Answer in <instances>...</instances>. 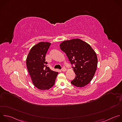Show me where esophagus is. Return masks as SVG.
<instances>
[{
  "label": "esophagus",
  "mask_w": 122,
  "mask_h": 122,
  "mask_svg": "<svg viewBox=\"0 0 122 122\" xmlns=\"http://www.w3.org/2000/svg\"><path fill=\"white\" fill-rule=\"evenodd\" d=\"M61 71H66V69L65 67H63L62 68V69H61Z\"/></svg>",
  "instance_id": "1"
}]
</instances>
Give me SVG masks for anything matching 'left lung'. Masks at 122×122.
Returning a JSON list of instances; mask_svg holds the SVG:
<instances>
[{"label": "left lung", "mask_w": 122, "mask_h": 122, "mask_svg": "<svg viewBox=\"0 0 122 122\" xmlns=\"http://www.w3.org/2000/svg\"><path fill=\"white\" fill-rule=\"evenodd\" d=\"M60 49L66 55L76 77L71 81L73 85L83 87L93 78L97 69L98 58L91 46L80 39L64 41L60 44Z\"/></svg>", "instance_id": "1"}]
</instances>
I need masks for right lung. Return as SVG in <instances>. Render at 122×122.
Returning <instances> with one entry per match:
<instances>
[{
  "label": "right lung",
  "mask_w": 122,
  "mask_h": 122,
  "mask_svg": "<svg viewBox=\"0 0 122 122\" xmlns=\"http://www.w3.org/2000/svg\"><path fill=\"white\" fill-rule=\"evenodd\" d=\"M51 44L40 42L34 45L26 58V66L32 82L40 90H47L52 87L58 74L46 65V55Z\"/></svg>",
  "instance_id": "obj_1"
}]
</instances>
